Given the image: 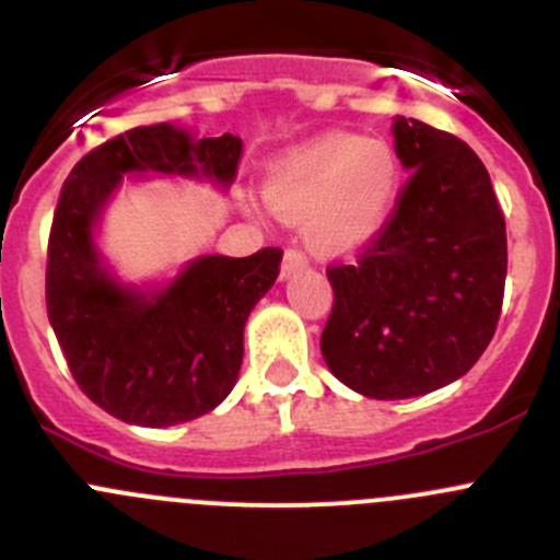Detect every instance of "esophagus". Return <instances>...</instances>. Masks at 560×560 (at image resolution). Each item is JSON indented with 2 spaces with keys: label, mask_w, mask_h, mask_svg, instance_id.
<instances>
[{
  "label": "esophagus",
  "mask_w": 560,
  "mask_h": 560,
  "mask_svg": "<svg viewBox=\"0 0 560 560\" xmlns=\"http://www.w3.org/2000/svg\"><path fill=\"white\" fill-rule=\"evenodd\" d=\"M303 268H308V257L301 248H287L284 262H281V279H290V276L301 273Z\"/></svg>",
  "instance_id": "obj_1"
}]
</instances>
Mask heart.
I'll return each mask as SVG.
<instances>
[{"mask_svg": "<svg viewBox=\"0 0 560 560\" xmlns=\"http://www.w3.org/2000/svg\"><path fill=\"white\" fill-rule=\"evenodd\" d=\"M400 191V160L385 140L330 132L281 154L265 175V197L287 222L306 219V238L327 252L380 233ZM252 217L257 208L246 206Z\"/></svg>", "mask_w": 560, "mask_h": 560, "instance_id": "1", "label": "heart"}]
</instances>
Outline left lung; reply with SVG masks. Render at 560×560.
Listing matches in <instances>:
<instances>
[{
    "label": "left lung",
    "mask_w": 560,
    "mask_h": 560,
    "mask_svg": "<svg viewBox=\"0 0 560 560\" xmlns=\"http://www.w3.org/2000/svg\"><path fill=\"white\" fill-rule=\"evenodd\" d=\"M411 171L385 233L354 262L327 268L332 312L322 358L376 400L428 395L488 349L506 279V228L479 156L455 135L395 116Z\"/></svg>",
    "instance_id": "left-lung-1"
}]
</instances>
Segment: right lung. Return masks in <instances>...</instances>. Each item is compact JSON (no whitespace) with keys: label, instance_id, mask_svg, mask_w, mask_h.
<instances>
[{"label":"right lung","instance_id":"right-lung-1","mask_svg":"<svg viewBox=\"0 0 560 560\" xmlns=\"http://www.w3.org/2000/svg\"><path fill=\"white\" fill-rule=\"evenodd\" d=\"M241 138L135 127L89 151L61 186L48 241L45 301L78 387L107 415L167 428L217 409L238 382L244 327L279 276L281 248L202 254L171 281H121L100 248L103 213L124 175H175L228 191Z\"/></svg>","mask_w":560,"mask_h":560}]
</instances>
